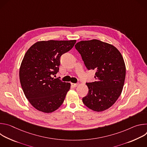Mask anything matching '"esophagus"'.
Returning a JSON list of instances; mask_svg holds the SVG:
<instances>
[{
	"label": "esophagus",
	"instance_id": "1",
	"mask_svg": "<svg viewBox=\"0 0 147 147\" xmlns=\"http://www.w3.org/2000/svg\"><path fill=\"white\" fill-rule=\"evenodd\" d=\"M78 86V84H74V83H71V86L73 87H77V86Z\"/></svg>",
	"mask_w": 147,
	"mask_h": 147
}]
</instances>
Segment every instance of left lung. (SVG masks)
<instances>
[{
  "mask_svg": "<svg viewBox=\"0 0 147 147\" xmlns=\"http://www.w3.org/2000/svg\"><path fill=\"white\" fill-rule=\"evenodd\" d=\"M88 70H96L95 82L86 83L87 95L82 102L95 112L104 111L120 96L125 77V65L119 51L98 39L81 40L75 45Z\"/></svg>",
  "mask_w": 147,
  "mask_h": 147,
  "instance_id": "1",
  "label": "left lung"
}]
</instances>
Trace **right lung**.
<instances>
[{
    "instance_id": "obj_1",
    "label": "right lung",
    "mask_w": 147,
    "mask_h": 147,
    "mask_svg": "<svg viewBox=\"0 0 147 147\" xmlns=\"http://www.w3.org/2000/svg\"><path fill=\"white\" fill-rule=\"evenodd\" d=\"M76 42V40L38 41L26 53L20 67V81L26 98L38 111L52 113L63 102L70 83L52 76L59 71L61 56Z\"/></svg>"
}]
</instances>
